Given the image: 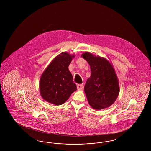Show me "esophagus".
<instances>
[{
  "instance_id": "34e87169",
  "label": "esophagus",
  "mask_w": 151,
  "mask_h": 151,
  "mask_svg": "<svg viewBox=\"0 0 151 151\" xmlns=\"http://www.w3.org/2000/svg\"><path fill=\"white\" fill-rule=\"evenodd\" d=\"M77 88H78V90L82 91V90L84 89V85L83 84H78L77 86Z\"/></svg>"
}]
</instances>
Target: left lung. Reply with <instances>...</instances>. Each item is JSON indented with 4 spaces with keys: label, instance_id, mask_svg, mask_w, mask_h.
Listing matches in <instances>:
<instances>
[{
    "label": "left lung",
    "instance_id": "left-lung-1",
    "mask_svg": "<svg viewBox=\"0 0 151 151\" xmlns=\"http://www.w3.org/2000/svg\"><path fill=\"white\" fill-rule=\"evenodd\" d=\"M91 67V77L87 79L84 92L89 105L97 110L109 108L119 93L118 80L112 65L108 60L89 52L82 54Z\"/></svg>",
    "mask_w": 151,
    "mask_h": 151
}]
</instances>
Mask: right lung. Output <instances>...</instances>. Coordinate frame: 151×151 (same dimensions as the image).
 <instances>
[{"instance_id": "right-lung-1", "label": "right lung", "mask_w": 151, "mask_h": 151, "mask_svg": "<svg viewBox=\"0 0 151 151\" xmlns=\"http://www.w3.org/2000/svg\"><path fill=\"white\" fill-rule=\"evenodd\" d=\"M74 55L62 52L55 58L40 79V91L43 99L56 105L64 104L77 90L68 66Z\"/></svg>"}]
</instances>
